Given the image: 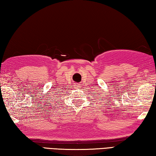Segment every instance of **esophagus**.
I'll return each mask as SVG.
<instances>
[{
    "label": "esophagus",
    "mask_w": 156,
    "mask_h": 156,
    "mask_svg": "<svg viewBox=\"0 0 156 156\" xmlns=\"http://www.w3.org/2000/svg\"><path fill=\"white\" fill-rule=\"evenodd\" d=\"M80 87H81L80 84L76 83V84H74V88H75V89H80Z\"/></svg>",
    "instance_id": "1"
}]
</instances>
